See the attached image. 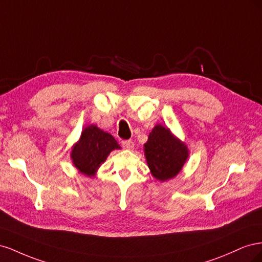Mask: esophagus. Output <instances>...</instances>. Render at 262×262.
Returning <instances> with one entry per match:
<instances>
[{"instance_id": "34e87169", "label": "esophagus", "mask_w": 262, "mask_h": 262, "mask_svg": "<svg viewBox=\"0 0 262 262\" xmlns=\"http://www.w3.org/2000/svg\"><path fill=\"white\" fill-rule=\"evenodd\" d=\"M122 147H123L124 149L131 150V149H133V147H134V143H133L132 141H123V142H122Z\"/></svg>"}]
</instances>
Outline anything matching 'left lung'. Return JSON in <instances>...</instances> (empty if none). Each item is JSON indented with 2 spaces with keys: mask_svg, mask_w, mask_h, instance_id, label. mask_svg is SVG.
<instances>
[{
  "mask_svg": "<svg viewBox=\"0 0 262 262\" xmlns=\"http://www.w3.org/2000/svg\"><path fill=\"white\" fill-rule=\"evenodd\" d=\"M144 156L150 175L164 182L181 171L189 157V149L169 128L156 124L144 144Z\"/></svg>",
  "mask_w": 262,
  "mask_h": 262,
  "instance_id": "obj_1",
  "label": "left lung"
}]
</instances>
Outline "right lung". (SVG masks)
<instances>
[{
    "mask_svg": "<svg viewBox=\"0 0 262 262\" xmlns=\"http://www.w3.org/2000/svg\"><path fill=\"white\" fill-rule=\"evenodd\" d=\"M120 145L112 134L97 125L90 124L83 129L81 137L71 149L74 167L86 177H94L109 154Z\"/></svg>",
    "mask_w": 262,
    "mask_h": 262,
    "instance_id": "obj_1",
    "label": "right lung"
}]
</instances>
